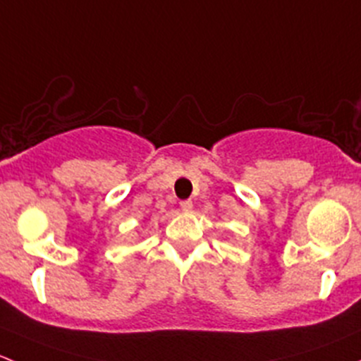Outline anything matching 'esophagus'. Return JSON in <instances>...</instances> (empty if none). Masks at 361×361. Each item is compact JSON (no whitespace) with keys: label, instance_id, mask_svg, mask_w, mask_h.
Segmentation results:
<instances>
[{"label":"esophagus","instance_id":"1","mask_svg":"<svg viewBox=\"0 0 361 361\" xmlns=\"http://www.w3.org/2000/svg\"><path fill=\"white\" fill-rule=\"evenodd\" d=\"M180 207H181V211L188 213V211H190L192 207H194V204H192V201H181L180 202Z\"/></svg>","mask_w":361,"mask_h":361}]
</instances>
